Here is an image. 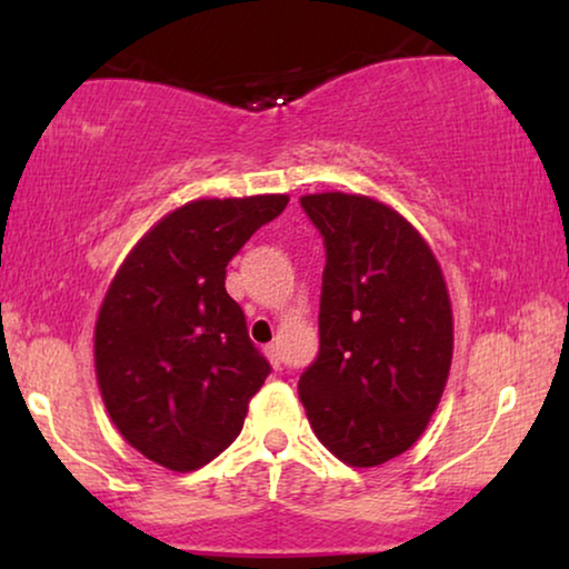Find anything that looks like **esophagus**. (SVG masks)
Returning a JSON list of instances; mask_svg holds the SVG:
<instances>
[{"label": "esophagus", "instance_id": "obj_1", "mask_svg": "<svg viewBox=\"0 0 569 569\" xmlns=\"http://www.w3.org/2000/svg\"><path fill=\"white\" fill-rule=\"evenodd\" d=\"M267 357L271 360V365H274V368H279V365H282V355H279V345H269V347H267Z\"/></svg>", "mask_w": 569, "mask_h": 569}]
</instances>
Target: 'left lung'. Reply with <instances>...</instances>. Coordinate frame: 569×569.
<instances>
[{
  "mask_svg": "<svg viewBox=\"0 0 569 569\" xmlns=\"http://www.w3.org/2000/svg\"><path fill=\"white\" fill-rule=\"evenodd\" d=\"M326 246L321 347L298 393L318 440L349 466H380L419 440L453 357L440 263L391 207L360 193L300 199Z\"/></svg>",
  "mask_w": 569,
  "mask_h": 569,
  "instance_id": "obj_1",
  "label": "left lung"
}]
</instances>
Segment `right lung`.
Listing matches in <instances>:
<instances>
[{
	"mask_svg": "<svg viewBox=\"0 0 569 569\" xmlns=\"http://www.w3.org/2000/svg\"><path fill=\"white\" fill-rule=\"evenodd\" d=\"M287 201H189L139 240L108 287L96 323L100 393L123 440L170 471L220 456L271 372L224 274Z\"/></svg>",
	"mask_w": 569,
	"mask_h": 569,
	"instance_id": "add662e5",
	"label": "right lung"
}]
</instances>
